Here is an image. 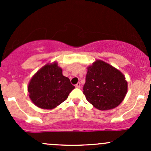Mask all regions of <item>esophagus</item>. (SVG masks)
<instances>
[{
	"instance_id": "esophagus-1",
	"label": "esophagus",
	"mask_w": 151,
	"mask_h": 151,
	"mask_svg": "<svg viewBox=\"0 0 151 151\" xmlns=\"http://www.w3.org/2000/svg\"><path fill=\"white\" fill-rule=\"evenodd\" d=\"M75 87H76V88H80V87H81V84H80V83H78L77 85H75Z\"/></svg>"
}]
</instances>
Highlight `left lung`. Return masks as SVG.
I'll list each match as a JSON object with an SVG mask.
<instances>
[{"instance_id": "8db88e82", "label": "left lung", "mask_w": 151, "mask_h": 151, "mask_svg": "<svg viewBox=\"0 0 151 151\" xmlns=\"http://www.w3.org/2000/svg\"><path fill=\"white\" fill-rule=\"evenodd\" d=\"M127 90L125 76L109 63L97 60L88 67L83 93L96 109L107 110L116 107L124 99Z\"/></svg>"}]
</instances>
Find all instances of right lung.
I'll list each match as a JSON object with an SVG mask.
<instances>
[{
    "label": "right lung",
    "mask_w": 151,
    "mask_h": 151,
    "mask_svg": "<svg viewBox=\"0 0 151 151\" xmlns=\"http://www.w3.org/2000/svg\"><path fill=\"white\" fill-rule=\"evenodd\" d=\"M74 88L69 79L62 74V68L54 62L47 63L33 76L28 91L38 107L52 109L66 101Z\"/></svg>",
    "instance_id": "obj_1"
}]
</instances>
